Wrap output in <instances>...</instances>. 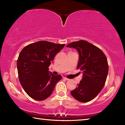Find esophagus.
<instances>
[{
  "label": "esophagus",
  "instance_id": "1",
  "mask_svg": "<svg viewBox=\"0 0 125 125\" xmlns=\"http://www.w3.org/2000/svg\"><path fill=\"white\" fill-rule=\"evenodd\" d=\"M63 79H65V80H69L68 79V78H65V77H63Z\"/></svg>",
  "mask_w": 125,
  "mask_h": 125
}]
</instances>
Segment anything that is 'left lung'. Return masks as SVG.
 Masks as SVG:
<instances>
[{
  "instance_id": "left-lung-1",
  "label": "left lung",
  "mask_w": 125,
  "mask_h": 125,
  "mask_svg": "<svg viewBox=\"0 0 125 125\" xmlns=\"http://www.w3.org/2000/svg\"><path fill=\"white\" fill-rule=\"evenodd\" d=\"M67 47L75 48L79 53L77 68L83 77L72 95L82 103L92 100L98 95L105 85L109 66L106 57L100 49L86 41L72 42Z\"/></svg>"
}]
</instances>
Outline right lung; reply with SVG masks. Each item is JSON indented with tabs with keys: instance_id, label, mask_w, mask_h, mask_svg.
<instances>
[{
	"instance_id": "obj_1",
	"label": "right lung",
	"mask_w": 125,
	"mask_h": 125,
	"mask_svg": "<svg viewBox=\"0 0 125 125\" xmlns=\"http://www.w3.org/2000/svg\"><path fill=\"white\" fill-rule=\"evenodd\" d=\"M65 44L41 41L26 46L17 61L19 79L28 95L36 100L48 98L62 76L54 75L48 67Z\"/></svg>"
}]
</instances>
